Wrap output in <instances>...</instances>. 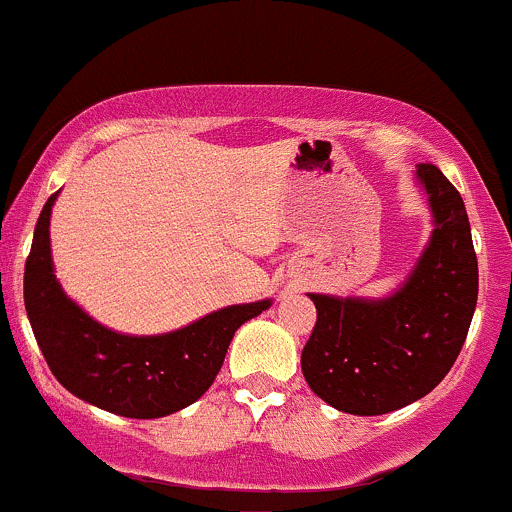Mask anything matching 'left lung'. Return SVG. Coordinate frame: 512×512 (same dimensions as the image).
I'll return each instance as SVG.
<instances>
[{
    "instance_id": "left-lung-1",
    "label": "left lung",
    "mask_w": 512,
    "mask_h": 512,
    "mask_svg": "<svg viewBox=\"0 0 512 512\" xmlns=\"http://www.w3.org/2000/svg\"><path fill=\"white\" fill-rule=\"evenodd\" d=\"M434 232L408 283L388 300L310 295L317 322L302 349L307 386L332 408L383 415L425 398L454 366L478 298V261L459 190L417 166Z\"/></svg>"
}]
</instances>
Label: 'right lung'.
<instances>
[{
    "instance_id": "add662e5",
    "label": "right lung",
    "mask_w": 512,
    "mask_h": 512,
    "mask_svg": "<svg viewBox=\"0 0 512 512\" xmlns=\"http://www.w3.org/2000/svg\"><path fill=\"white\" fill-rule=\"evenodd\" d=\"M56 195L43 205L24 268L26 315L48 368L70 393L114 415L151 420L188 408L212 386L236 329L271 300L224 307L161 337L112 332L65 298L53 276L48 222Z\"/></svg>"
}]
</instances>
